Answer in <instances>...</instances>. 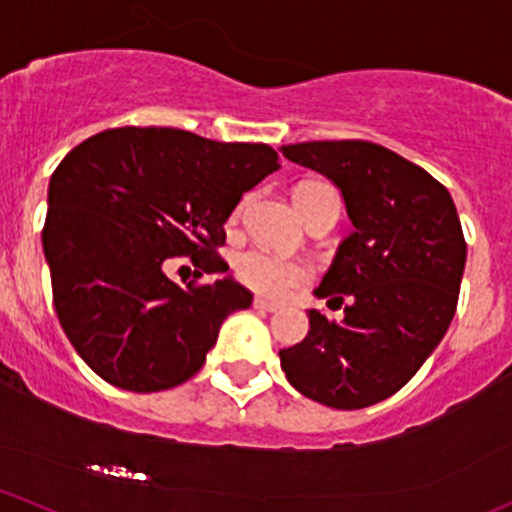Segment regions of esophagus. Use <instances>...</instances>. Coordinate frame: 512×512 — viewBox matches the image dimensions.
I'll return each instance as SVG.
<instances>
[{"label": "esophagus", "instance_id": "obj_1", "mask_svg": "<svg viewBox=\"0 0 512 512\" xmlns=\"http://www.w3.org/2000/svg\"><path fill=\"white\" fill-rule=\"evenodd\" d=\"M252 306H255L257 311H267V314H274V311H279V304H274V301H267L262 297L252 299Z\"/></svg>", "mask_w": 512, "mask_h": 512}]
</instances>
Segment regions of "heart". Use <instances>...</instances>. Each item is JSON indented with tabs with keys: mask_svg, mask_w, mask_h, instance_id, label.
Instances as JSON below:
<instances>
[{
	"mask_svg": "<svg viewBox=\"0 0 512 512\" xmlns=\"http://www.w3.org/2000/svg\"><path fill=\"white\" fill-rule=\"evenodd\" d=\"M324 188H331V186L321 184V181L301 184L297 191H294V201H297L299 206L304 198H309L311 193L316 191H324ZM233 272L235 277H238V282L245 284V287H250L252 292L262 294V297H272V299L287 297V294H292L294 289L304 287V284L311 279V270L306 262L292 260V257L272 255V252H265V250L240 252L233 262Z\"/></svg>",
	"mask_w": 512,
	"mask_h": 512,
	"instance_id": "heart-1",
	"label": "heart"
}]
</instances>
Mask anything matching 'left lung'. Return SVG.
I'll use <instances>...</instances> for the list:
<instances>
[{
  "label": "left lung",
  "instance_id": "left-lung-1",
  "mask_svg": "<svg viewBox=\"0 0 512 512\" xmlns=\"http://www.w3.org/2000/svg\"><path fill=\"white\" fill-rule=\"evenodd\" d=\"M343 193L353 233L316 297L346 301L343 319L309 311V333L279 351L287 380L336 410H363L412 380L456 314L466 240L451 193L422 166L363 142L282 147ZM328 301V306H331Z\"/></svg>",
  "mask_w": 512,
  "mask_h": 512
}]
</instances>
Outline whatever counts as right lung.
Segmentation results:
<instances>
[{"label":"right lung","instance_id":"1","mask_svg":"<svg viewBox=\"0 0 512 512\" xmlns=\"http://www.w3.org/2000/svg\"><path fill=\"white\" fill-rule=\"evenodd\" d=\"M277 169L267 144L174 127L105 129L56 166L41 230L53 306L102 380L159 392L203 368L223 319L252 294L230 277L184 289L164 265L191 257L198 277L228 270L225 220Z\"/></svg>","mask_w":512,"mask_h":512}]
</instances>
